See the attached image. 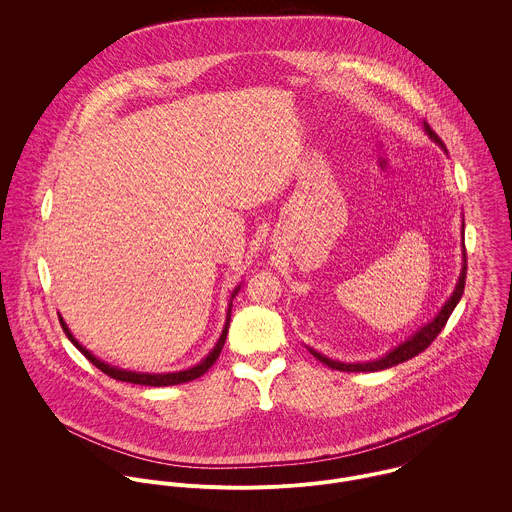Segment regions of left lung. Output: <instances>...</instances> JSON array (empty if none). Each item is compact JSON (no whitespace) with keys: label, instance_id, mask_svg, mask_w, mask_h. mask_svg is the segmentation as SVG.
<instances>
[{"label":"left lung","instance_id":"left-lung-1","mask_svg":"<svg viewBox=\"0 0 512 512\" xmlns=\"http://www.w3.org/2000/svg\"><path fill=\"white\" fill-rule=\"evenodd\" d=\"M424 132L428 134V138L436 144V146L443 149V153H447V149L443 146V142L439 140L438 134L428 126V122H424ZM463 228L465 224L461 222V272H459V278H457V284L453 288V293L447 297V301L441 305V309L438 311V315L428 321L426 325H422L416 333H412L406 341H402L398 347L390 349L386 355L378 357V359H372V361H366V363H341V361H333L321 353H317L315 349L307 347V351L317 359L321 361L323 365L329 366V368H335V370H343V372H374V370H384V368H390V366L400 365L416 355H420L422 351H426L432 341L439 335V331L445 327L451 311L455 309V305L459 303L461 295H463V288H465V276H467V258H465V244H463Z\"/></svg>","mask_w":512,"mask_h":512}]
</instances>
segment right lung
Returning <instances> with one entry per match:
<instances>
[{"mask_svg": "<svg viewBox=\"0 0 512 512\" xmlns=\"http://www.w3.org/2000/svg\"><path fill=\"white\" fill-rule=\"evenodd\" d=\"M240 286L238 284L232 293H230V299H228V309H226V319H224V325H222V333H220L219 341L215 343V347L209 351V355L197 363L195 366H189V368H183V370H173V372H140V370H128V368H120V366L110 365V363H104L102 359H98L96 355H92L86 347H82L76 339H74L69 325L65 323V319L59 315V321H61V327L63 331L67 333L69 341L73 343L74 347L92 363L96 368H100L104 374L116 378V380H122V382H130V384H144V386H173V384H183V382H189V380H195L199 376H203L211 366L215 365V361L219 359L220 351L224 347V341H226V335H228V325H230V313H232V299L236 297V293L240 292Z\"/></svg>", "mask_w": 512, "mask_h": 512, "instance_id": "add662e5", "label": "right lung"}]
</instances>
